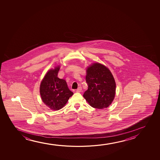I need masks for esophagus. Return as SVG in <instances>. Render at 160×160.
<instances>
[{
  "mask_svg": "<svg viewBox=\"0 0 160 160\" xmlns=\"http://www.w3.org/2000/svg\"><path fill=\"white\" fill-rule=\"evenodd\" d=\"M81 90H82V88H81V87H79L78 89H77V92H81Z\"/></svg>",
  "mask_w": 160,
  "mask_h": 160,
  "instance_id": "esophagus-1",
  "label": "esophagus"
}]
</instances>
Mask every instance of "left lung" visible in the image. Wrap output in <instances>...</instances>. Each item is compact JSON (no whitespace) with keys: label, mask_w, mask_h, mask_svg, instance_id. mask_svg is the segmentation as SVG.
Instances as JSON below:
<instances>
[{"label":"left lung","mask_w":160,"mask_h":160,"mask_svg":"<svg viewBox=\"0 0 160 160\" xmlns=\"http://www.w3.org/2000/svg\"><path fill=\"white\" fill-rule=\"evenodd\" d=\"M86 80L88 89L83 95L86 101L96 109L108 107L116 93V82L109 68L100 63H93L86 68Z\"/></svg>","instance_id":"left-lung-1"}]
</instances>
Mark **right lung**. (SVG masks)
Here are the masks:
<instances>
[{"mask_svg": "<svg viewBox=\"0 0 160 160\" xmlns=\"http://www.w3.org/2000/svg\"><path fill=\"white\" fill-rule=\"evenodd\" d=\"M60 66L48 71L40 85V94L44 104L52 110L63 108L73 93L68 88L66 80L58 78Z\"/></svg>", "mask_w": 160, "mask_h": 160, "instance_id": "1", "label": "right lung"}]
</instances>
